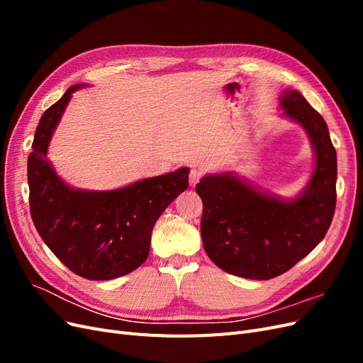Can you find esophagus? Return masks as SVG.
Here are the masks:
<instances>
[{"instance_id": "obj_1", "label": "esophagus", "mask_w": 363, "mask_h": 363, "mask_svg": "<svg viewBox=\"0 0 363 363\" xmlns=\"http://www.w3.org/2000/svg\"><path fill=\"white\" fill-rule=\"evenodd\" d=\"M201 177H203V171H201L200 168L194 167V168L191 169V172H189V184H191V186H195L196 183L200 182Z\"/></svg>"}]
</instances>
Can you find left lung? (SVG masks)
Instances as JSON below:
<instances>
[{
  "instance_id": "obj_1",
  "label": "left lung",
  "mask_w": 363,
  "mask_h": 363,
  "mask_svg": "<svg viewBox=\"0 0 363 363\" xmlns=\"http://www.w3.org/2000/svg\"><path fill=\"white\" fill-rule=\"evenodd\" d=\"M283 115L311 139L315 168L292 200L260 192L233 172L204 175L201 238L207 256L233 276L269 280L291 269L324 239L336 207V150L324 118L296 91L280 96Z\"/></svg>"
}]
</instances>
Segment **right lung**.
Returning <instances> with one entry per match:
<instances>
[{
  "label": "right lung",
  "instance_id": "obj_1",
  "mask_svg": "<svg viewBox=\"0 0 363 363\" xmlns=\"http://www.w3.org/2000/svg\"><path fill=\"white\" fill-rule=\"evenodd\" d=\"M71 86L43 112L28 156L30 213L43 242L65 267L89 280H112L135 271L150 252L159 216L188 189V168L139 180L113 191L74 189L47 160L51 136L67 108Z\"/></svg>",
  "mask_w": 363,
  "mask_h": 363
}]
</instances>
